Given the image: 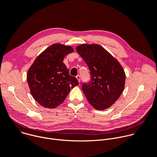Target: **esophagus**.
<instances>
[{"mask_svg":"<svg viewBox=\"0 0 157 157\" xmlns=\"http://www.w3.org/2000/svg\"><path fill=\"white\" fill-rule=\"evenodd\" d=\"M76 78H77V79H78V81H79V82H80V81H81V78H80V76H79V75H77Z\"/></svg>","mask_w":157,"mask_h":157,"instance_id":"obj_1","label":"esophagus"}]
</instances>
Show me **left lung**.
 <instances>
[{
	"instance_id": "1",
	"label": "left lung",
	"mask_w": 157,
	"mask_h": 157,
	"mask_svg": "<svg viewBox=\"0 0 157 157\" xmlns=\"http://www.w3.org/2000/svg\"><path fill=\"white\" fill-rule=\"evenodd\" d=\"M76 49L91 73V81L82 86L88 102L96 110L110 107L124 91L125 74L122 66L99 44H82Z\"/></svg>"
}]
</instances>
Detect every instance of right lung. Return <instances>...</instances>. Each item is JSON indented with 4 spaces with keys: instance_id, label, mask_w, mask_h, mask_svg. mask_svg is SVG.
<instances>
[{
    "instance_id": "right-lung-1",
    "label": "right lung",
    "mask_w": 157,
    "mask_h": 157,
    "mask_svg": "<svg viewBox=\"0 0 157 157\" xmlns=\"http://www.w3.org/2000/svg\"><path fill=\"white\" fill-rule=\"evenodd\" d=\"M74 52L71 46L55 43L43 51L28 70L27 82L34 99L41 105L54 109L64 101L78 79L70 76L63 63L67 55Z\"/></svg>"
}]
</instances>
